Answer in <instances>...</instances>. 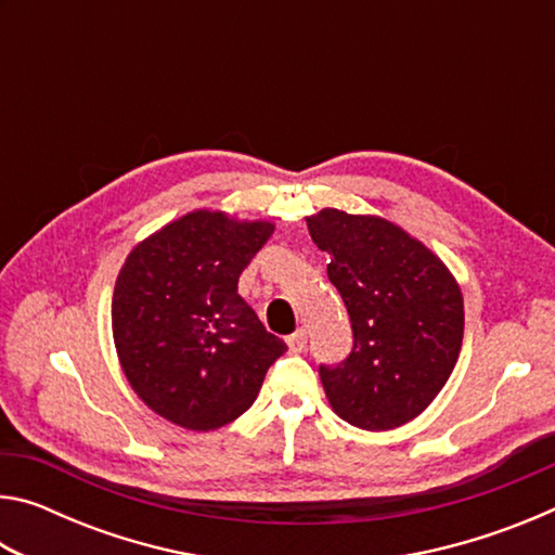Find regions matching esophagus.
Listing matches in <instances>:
<instances>
[{
    "mask_svg": "<svg viewBox=\"0 0 555 555\" xmlns=\"http://www.w3.org/2000/svg\"><path fill=\"white\" fill-rule=\"evenodd\" d=\"M306 340H308V333L304 331V327H300V331H296L294 335L286 337V345H288L291 352L298 354V352L306 350Z\"/></svg>",
    "mask_w": 555,
    "mask_h": 555,
    "instance_id": "1",
    "label": "esophagus"
}]
</instances>
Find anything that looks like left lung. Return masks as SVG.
Returning <instances> with one entry per match:
<instances>
[{"instance_id": "1", "label": "left lung", "mask_w": 555, "mask_h": 555, "mask_svg": "<svg viewBox=\"0 0 555 555\" xmlns=\"http://www.w3.org/2000/svg\"><path fill=\"white\" fill-rule=\"evenodd\" d=\"M327 279L352 323V352L321 367L333 411L362 430H391L424 413L455 370L465 311L436 251L379 215L335 208L308 215Z\"/></svg>"}]
</instances>
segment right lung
<instances>
[{
	"instance_id": "add662e5",
	"label": "right lung",
	"mask_w": 555,
	"mask_h": 555,
	"mask_svg": "<svg viewBox=\"0 0 555 555\" xmlns=\"http://www.w3.org/2000/svg\"><path fill=\"white\" fill-rule=\"evenodd\" d=\"M274 228L198 208L127 255L112 294V337L131 389L162 418L188 430L232 424L286 352L237 294Z\"/></svg>"
}]
</instances>
